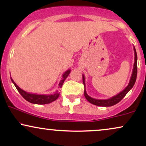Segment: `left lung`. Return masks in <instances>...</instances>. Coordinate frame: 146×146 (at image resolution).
<instances>
[{
  "label": "left lung",
  "instance_id": "obj_1",
  "mask_svg": "<svg viewBox=\"0 0 146 146\" xmlns=\"http://www.w3.org/2000/svg\"><path fill=\"white\" fill-rule=\"evenodd\" d=\"M134 51H135V62H134L133 69H132V73L130 77V82H129L128 85L123 89L122 91L119 93L118 94L115 95V96L112 97L109 99H106V100H98V99H95L90 97L89 95L86 93V88H85V77L84 75H82V80H83V84L84 85V96L85 98L90 103L99 106H104V107H108V106H112L117 104L119 103L121 100L125 96V95L130 91V90L135 85V82H136L137 75V55L136 49H135V46H134Z\"/></svg>",
  "mask_w": 146,
  "mask_h": 146
}]
</instances>
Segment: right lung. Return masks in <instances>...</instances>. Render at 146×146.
<instances>
[{"mask_svg": "<svg viewBox=\"0 0 146 146\" xmlns=\"http://www.w3.org/2000/svg\"><path fill=\"white\" fill-rule=\"evenodd\" d=\"M71 73V69H68L66 71H65L62 75V80H60L59 83V87L58 88H62L64 82L66 80V78H67L69 75V73ZM11 82L14 83V86H16V88H17L18 91L19 92L20 94H21L23 98L26 100L27 101H28L30 103L34 104H46L51 103V102H54L55 100H56L58 98L60 95V93L56 90V92L53 94H49V95H38V94H35V93H30L28 92L25 91L23 89H21L19 86L14 82V80H12V78H11Z\"/></svg>", "mask_w": 146, "mask_h": 146, "instance_id": "1", "label": "right lung"}]
</instances>
